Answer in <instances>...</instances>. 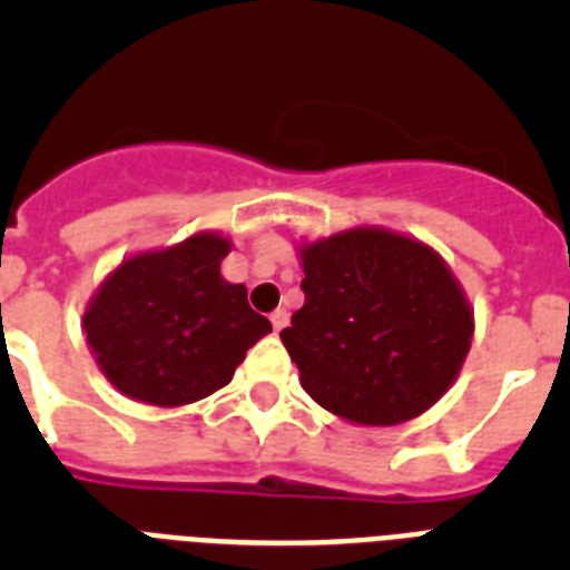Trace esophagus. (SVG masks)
Segmentation results:
<instances>
[{
  "label": "esophagus",
  "instance_id": "esophagus-1",
  "mask_svg": "<svg viewBox=\"0 0 570 570\" xmlns=\"http://www.w3.org/2000/svg\"><path fill=\"white\" fill-rule=\"evenodd\" d=\"M271 325H274V331L288 328V311H274V314H271Z\"/></svg>",
  "mask_w": 570,
  "mask_h": 570
}]
</instances>
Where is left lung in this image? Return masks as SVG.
Instances as JSON below:
<instances>
[{"instance_id": "obj_1", "label": "left lung", "mask_w": 570, "mask_h": 570, "mask_svg": "<svg viewBox=\"0 0 570 570\" xmlns=\"http://www.w3.org/2000/svg\"><path fill=\"white\" fill-rule=\"evenodd\" d=\"M299 262L305 305L279 336L311 400L354 425H400L454 385L473 311L434 248L351 228L302 242Z\"/></svg>"}]
</instances>
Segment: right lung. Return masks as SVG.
I'll return each mask as SVG.
<instances>
[{"instance_id":"obj_1","label":"right lung","mask_w":570,"mask_h":570,"mask_svg":"<svg viewBox=\"0 0 570 570\" xmlns=\"http://www.w3.org/2000/svg\"><path fill=\"white\" fill-rule=\"evenodd\" d=\"M230 239L199 230L110 271L82 316L105 380L136 402L176 407L225 387L271 322L219 274Z\"/></svg>"}]
</instances>
